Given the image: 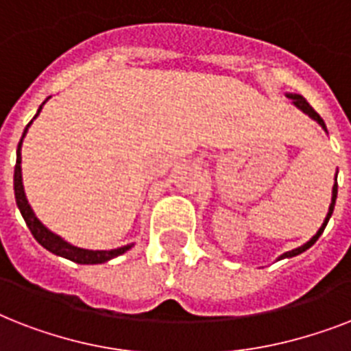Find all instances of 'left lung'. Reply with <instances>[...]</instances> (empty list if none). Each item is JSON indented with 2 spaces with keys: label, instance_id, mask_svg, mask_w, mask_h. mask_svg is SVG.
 Instances as JSON below:
<instances>
[{
  "label": "left lung",
  "instance_id": "left-lung-1",
  "mask_svg": "<svg viewBox=\"0 0 351 351\" xmlns=\"http://www.w3.org/2000/svg\"><path fill=\"white\" fill-rule=\"evenodd\" d=\"M288 98H291V100H293L295 106L299 107V109H302V111H304L306 114H308V117H311L315 121H319V123H321V125H322V129L326 131V123H324V120H322V118H321V114H319V112H317L315 109H313V107H311L310 104H308V101H306L304 98H302V96H299V95H288ZM335 198H337V182H335V186H333V195H332V204H330V211H328L326 219H324V224L321 226V230L317 231V234H315V237H313V239L310 240V242H306L304 245H300V247H297V250H291V251H288V253H284V255L280 256V258H286V256L299 255V253H302V251H306V250H308V247H311V245L315 244L317 239L321 237L322 231H324V228H326L328 220H330V217H332L333 208H335Z\"/></svg>",
  "mask_w": 351,
  "mask_h": 351
}]
</instances>
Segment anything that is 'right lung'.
<instances>
[{
	"label": "right lung",
	"mask_w": 351,
	"mask_h": 351,
	"mask_svg": "<svg viewBox=\"0 0 351 351\" xmlns=\"http://www.w3.org/2000/svg\"><path fill=\"white\" fill-rule=\"evenodd\" d=\"M43 104H45V101H43ZM43 104H41V106H43ZM40 111H41V107L38 109V112H36V117L40 114ZM30 123H32V121H30ZM29 125L25 127L23 136L27 134ZM23 136H21V140H19L18 143V158H16V167H14V195H16V204H18L19 211H21V217H23L27 226H29L32 237H34V239L38 240L43 247H45V250L54 253V255H60L63 256V258H69V261L78 262V264H101V262L111 261V258H114V256L125 253L131 245H123V247H118V250H111V251H90V250L76 247V245H71L69 242L60 239L58 234H54L52 231L47 230L45 226L36 219L34 211L30 209L29 202H27V197H25V191H23V182H21V153H19V149H21Z\"/></svg>",
	"instance_id": "obj_1"
}]
</instances>
